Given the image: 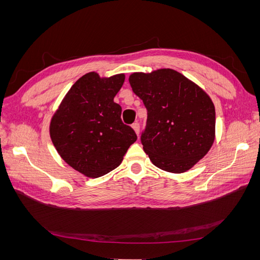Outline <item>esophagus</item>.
<instances>
[{
	"label": "esophagus",
	"mask_w": 260,
	"mask_h": 260,
	"mask_svg": "<svg viewBox=\"0 0 260 260\" xmlns=\"http://www.w3.org/2000/svg\"><path fill=\"white\" fill-rule=\"evenodd\" d=\"M132 129L135 130V132L137 133V136L139 137V135H140V124H139L138 122L133 123V124H132Z\"/></svg>",
	"instance_id": "34e87169"
}]
</instances>
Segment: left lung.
Instances as JSON below:
<instances>
[{
  "label": "left lung",
  "instance_id": "left-lung-1",
  "mask_svg": "<svg viewBox=\"0 0 260 260\" xmlns=\"http://www.w3.org/2000/svg\"><path fill=\"white\" fill-rule=\"evenodd\" d=\"M131 88L147 109L141 137L156 167L182 174L205 156L216 137V112L208 94L174 69L133 73Z\"/></svg>",
  "mask_w": 260,
  "mask_h": 260
}]
</instances>
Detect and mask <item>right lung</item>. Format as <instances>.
Here are the masks:
<instances>
[{"instance_id": "obj_1", "label": "right lung", "mask_w": 260, "mask_h": 260, "mask_svg": "<svg viewBox=\"0 0 260 260\" xmlns=\"http://www.w3.org/2000/svg\"><path fill=\"white\" fill-rule=\"evenodd\" d=\"M124 74L102 78L95 72L78 79L62 99L50 123V136L59 156L89 178L108 174L121 164L137 135L121 121L114 102Z\"/></svg>"}]
</instances>
